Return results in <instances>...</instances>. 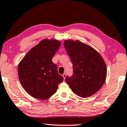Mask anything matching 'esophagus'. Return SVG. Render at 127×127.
<instances>
[{"mask_svg": "<svg viewBox=\"0 0 127 127\" xmlns=\"http://www.w3.org/2000/svg\"><path fill=\"white\" fill-rule=\"evenodd\" d=\"M62 76H63L64 79H65V77H66V73H64L63 74V75H62Z\"/></svg>", "mask_w": 127, "mask_h": 127, "instance_id": "esophagus-1", "label": "esophagus"}]
</instances>
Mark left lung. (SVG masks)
I'll return each instance as SVG.
<instances>
[{
  "label": "left lung",
  "mask_w": 127,
  "mask_h": 127,
  "mask_svg": "<svg viewBox=\"0 0 127 127\" xmlns=\"http://www.w3.org/2000/svg\"><path fill=\"white\" fill-rule=\"evenodd\" d=\"M64 45L73 70L71 77H66V82L77 96L84 98L92 96L106 81L104 61L95 49L78 40H65Z\"/></svg>",
  "instance_id": "left-lung-1"
}]
</instances>
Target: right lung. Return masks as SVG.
Listing matches in <instances>:
<instances>
[{"label":"right lung","instance_id":"add662e5","mask_svg":"<svg viewBox=\"0 0 127 127\" xmlns=\"http://www.w3.org/2000/svg\"><path fill=\"white\" fill-rule=\"evenodd\" d=\"M61 42L44 39L31 48L18 66V75L23 88L34 98L48 99L55 94L64 78L59 75L52 59Z\"/></svg>","mask_w":127,"mask_h":127}]
</instances>
